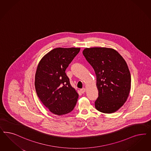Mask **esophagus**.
Listing matches in <instances>:
<instances>
[{
	"mask_svg": "<svg viewBox=\"0 0 151 151\" xmlns=\"http://www.w3.org/2000/svg\"><path fill=\"white\" fill-rule=\"evenodd\" d=\"M86 88H83L82 89H81V90H80V91H81V92L82 93H84L86 92Z\"/></svg>",
	"mask_w": 151,
	"mask_h": 151,
	"instance_id": "34e87169",
	"label": "esophagus"
}]
</instances>
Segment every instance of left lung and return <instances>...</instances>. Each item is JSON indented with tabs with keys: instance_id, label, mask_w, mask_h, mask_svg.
<instances>
[{
	"instance_id": "8db88e82",
	"label": "left lung",
	"mask_w": 151,
	"mask_h": 151,
	"mask_svg": "<svg viewBox=\"0 0 151 151\" xmlns=\"http://www.w3.org/2000/svg\"><path fill=\"white\" fill-rule=\"evenodd\" d=\"M83 55L97 77L98 98L95 107L104 113H112L123 106L128 97L131 78L125 60L114 49L85 48Z\"/></svg>"
}]
</instances>
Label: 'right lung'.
I'll return each mask as SVG.
<instances>
[{
  "instance_id": "right-lung-1",
  "label": "right lung",
  "mask_w": 151,
  "mask_h": 151,
  "mask_svg": "<svg viewBox=\"0 0 151 151\" xmlns=\"http://www.w3.org/2000/svg\"><path fill=\"white\" fill-rule=\"evenodd\" d=\"M80 48H57L40 60L35 76L38 97L49 110L56 115L73 111L78 100V93L70 84L65 72Z\"/></svg>"
}]
</instances>
